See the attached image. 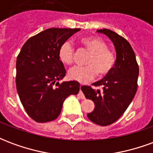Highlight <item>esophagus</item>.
I'll list each match as a JSON object with an SVG mask.
<instances>
[{
  "label": "esophagus",
  "mask_w": 153,
  "mask_h": 153,
  "mask_svg": "<svg viewBox=\"0 0 153 153\" xmlns=\"http://www.w3.org/2000/svg\"><path fill=\"white\" fill-rule=\"evenodd\" d=\"M83 88V85H80V90H79V95L80 97H81L82 99H84V98H85V96L83 95V92H82V89H81V88Z\"/></svg>",
  "instance_id": "1"
}]
</instances>
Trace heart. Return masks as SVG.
Segmentation results:
<instances>
[{
  "label": "heart",
  "instance_id": "1",
  "mask_svg": "<svg viewBox=\"0 0 153 153\" xmlns=\"http://www.w3.org/2000/svg\"><path fill=\"white\" fill-rule=\"evenodd\" d=\"M80 44L89 51L87 59L86 66H74L68 70L70 79L79 83H86L93 79L98 73L105 75L111 70L115 62V56L112 51L107 49L104 41L97 38L88 37L81 38ZM74 49L70 41L65 42L59 49V59L62 63L70 65L73 62Z\"/></svg>",
  "mask_w": 153,
  "mask_h": 153
}]
</instances>
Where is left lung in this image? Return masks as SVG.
Masks as SVG:
<instances>
[{
  "instance_id": "8db88e82",
  "label": "left lung",
  "mask_w": 153,
  "mask_h": 153,
  "mask_svg": "<svg viewBox=\"0 0 153 153\" xmlns=\"http://www.w3.org/2000/svg\"><path fill=\"white\" fill-rule=\"evenodd\" d=\"M114 44L116 60L115 65L102 79L93 83L102 87V92L83 86L81 88L86 98L93 101L95 107L87 114L91 121L106 126L121 116L134 99L138 88V65L130 44L126 39L110 29H98Z\"/></svg>"
}]
</instances>
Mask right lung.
Masks as SVG:
<instances>
[{"label":"right lung","mask_w":153,"mask_h":153,"mask_svg":"<svg viewBox=\"0 0 153 153\" xmlns=\"http://www.w3.org/2000/svg\"><path fill=\"white\" fill-rule=\"evenodd\" d=\"M79 30L48 28L29 38L21 48L16 60V88L22 105L35 121L45 123L56 119L65 99L79 92L77 81L56 82L66 74L59 59V49Z\"/></svg>","instance_id":"1"}]
</instances>
